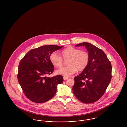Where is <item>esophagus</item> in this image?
<instances>
[{"instance_id": "esophagus-1", "label": "esophagus", "mask_w": 127, "mask_h": 127, "mask_svg": "<svg viewBox=\"0 0 127 127\" xmlns=\"http://www.w3.org/2000/svg\"><path fill=\"white\" fill-rule=\"evenodd\" d=\"M68 79V78L67 77H63V79L64 80H67Z\"/></svg>"}]
</instances>
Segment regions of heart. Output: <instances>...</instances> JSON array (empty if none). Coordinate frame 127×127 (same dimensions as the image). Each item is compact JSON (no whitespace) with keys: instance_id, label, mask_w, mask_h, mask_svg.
<instances>
[{"instance_id":"heart-1","label":"heart","mask_w":127,"mask_h":127,"mask_svg":"<svg viewBox=\"0 0 127 127\" xmlns=\"http://www.w3.org/2000/svg\"><path fill=\"white\" fill-rule=\"evenodd\" d=\"M61 54L62 57L56 52H53L50 56V62L56 67L62 66L63 62V59H68L66 62L68 65L56 70V73L58 74L68 77L74 73L77 69L80 72L84 71L89 65V53L85 51L69 46L62 50Z\"/></svg>"}]
</instances>
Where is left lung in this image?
Wrapping results in <instances>:
<instances>
[{"label":"left lung","instance_id":"left-lung-1","mask_svg":"<svg viewBox=\"0 0 127 127\" xmlns=\"http://www.w3.org/2000/svg\"><path fill=\"white\" fill-rule=\"evenodd\" d=\"M89 52V62L85 70L74 77L73 91L79 100L92 103L102 96L111 80L112 65L104 52L89 43L79 44Z\"/></svg>","mask_w":127,"mask_h":127}]
</instances>
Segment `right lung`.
Masks as SVG:
<instances>
[{
	"label": "right lung",
	"mask_w": 127,
	"mask_h": 127,
	"mask_svg": "<svg viewBox=\"0 0 127 127\" xmlns=\"http://www.w3.org/2000/svg\"><path fill=\"white\" fill-rule=\"evenodd\" d=\"M63 46L45 45L30 50L19 65L18 80L23 93L29 100L43 103L51 99L57 92V85L63 81L62 75L49 78L54 65L50 61V54Z\"/></svg>",
	"instance_id": "1"
}]
</instances>
